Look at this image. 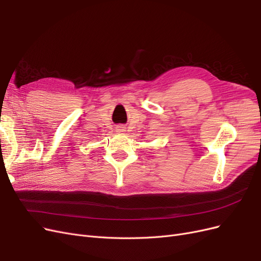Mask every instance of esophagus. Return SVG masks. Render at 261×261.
I'll return each instance as SVG.
<instances>
[{
	"label": "esophagus",
	"instance_id": "1",
	"mask_svg": "<svg viewBox=\"0 0 261 261\" xmlns=\"http://www.w3.org/2000/svg\"><path fill=\"white\" fill-rule=\"evenodd\" d=\"M116 132L117 133H123V132H125V127L123 125H118V126H116Z\"/></svg>",
	"mask_w": 261,
	"mask_h": 261
}]
</instances>
